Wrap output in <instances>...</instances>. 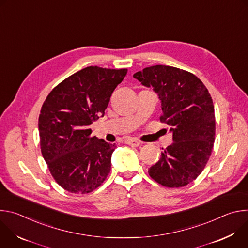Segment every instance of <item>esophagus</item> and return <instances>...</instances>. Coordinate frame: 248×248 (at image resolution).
<instances>
[{
    "label": "esophagus",
    "mask_w": 248,
    "mask_h": 248,
    "mask_svg": "<svg viewBox=\"0 0 248 248\" xmlns=\"http://www.w3.org/2000/svg\"><path fill=\"white\" fill-rule=\"evenodd\" d=\"M124 143L130 145V146H139L140 145V141L137 140V139H134V138H127L124 140Z\"/></svg>",
    "instance_id": "1"
}]
</instances>
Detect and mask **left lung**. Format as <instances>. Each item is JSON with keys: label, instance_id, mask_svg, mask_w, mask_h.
<instances>
[{"label": "left lung", "instance_id": "left-lung-1", "mask_svg": "<svg viewBox=\"0 0 248 248\" xmlns=\"http://www.w3.org/2000/svg\"><path fill=\"white\" fill-rule=\"evenodd\" d=\"M152 87L161 100L162 123L173 142L149 168L151 178L166 187H182L204 170L215 141L214 105L208 89L193 74L170 65H153L133 75Z\"/></svg>", "mask_w": 248, "mask_h": 248}]
</instances>
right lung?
<instances>
[{"instance_id":"obj_1","label":"right lung","mask_w":248,"mask_h":248,"mask_svg":"<svg viewBox=\"0 0 248 248\" xmlns=\"http://www.w3.org/2000/svg\"><path fill=\"white\" fill-rule=\"evenodd\" d=\"M127 69L87 66L58 84L39 115L40 146L55 181L72 193L99 187L111 170L116 144L91 135L89 125L104 117Z\"/></svg>"}]
</instances>
